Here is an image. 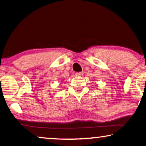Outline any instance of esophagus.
Returning <instances> with one entry per match:
<instances>
[{"label":"esophagus","mask_w":146,"mask_h":146,"mask_svg":"<svg viewBox=\"0 0 146 146\" xmlns=\"http://www.w3.org/2000/svg\"><path fill=\"white\" fill-rule=\"evenodd\" d=\"M82 75H83L82 72H78V73H75V76H77V77H80V76H82Z\"/></svg>","instance_id":"34e87169"}]
</instances>
